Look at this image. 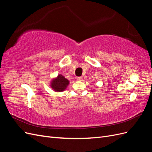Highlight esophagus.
<instances>
[{
  "mask_svg": "<svg viewBox=\"0 0 152 152\" xmlns=\"http://www.w3.org/2000/svg\"><path fill=\"white\" fill-rule=\"evenodd\" d=\"M76 79H77V80H78V81H81V80H82V78L81 77H77Z\"/></svg>",
  "mask_w": 152,
  "mask_h": 152,
  "instance_id": "obj_1",
  "label": "esophagus"
}]
</instances>
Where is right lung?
Segmentation results:
<instances>
[{"label":"right lung","mask_w":152,"mask_h":152,"mask_svg":"<svg viewBox=\"0 0 152 152\" xmlns=\"http://www.w3.org/2000/svg\"><path fill=\"white\" fill-rule=\"evenodd\" d=\"M68 84V80L60 74L58 75L57 78L54 79L52 80L50 86H51L53 89H54L55 91L61 92L66 89Z\"/></svg>","instance_id":"right-lung-1"}]
</instances>
